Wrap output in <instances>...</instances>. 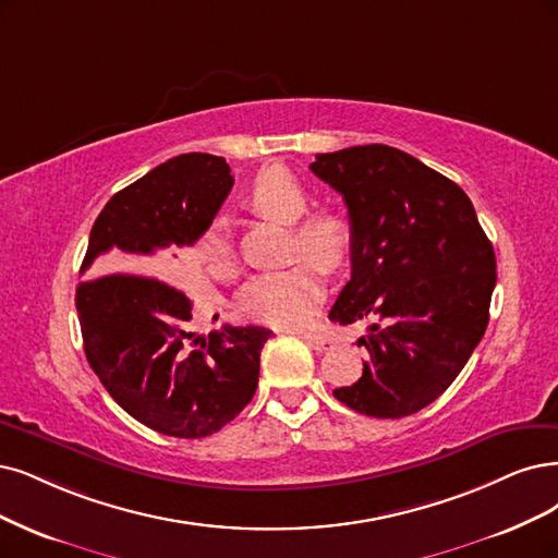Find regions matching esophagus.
Here are the masks:
<instances>
[{
    "instance_id": "obj_1",
    "label": "esophagus",
    "mask_w": 558,
    "mask_h": 558,
    "mask_svg": "<svg viewBox=\"0 0 558 558\" xmlns=\"http://www.w3.org/2000/svg\"><path fill=\"white\" fill-rule=\"evenodd\" d=\"M301 338L311 344L313 349H317V352H326V349H331L333 342L328 336H322V333H301Z\"/></svg>"
}]
</instances>
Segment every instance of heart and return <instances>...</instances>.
Returning a JSON list of instances; mask_svg holds the SVG:
<instances>
[{
	"label": "heart",
	"mask_w": 558,
	"mask_h": 558,
	"mask_svg": "<svg viewBox=\"0 0 558 558\" xmlns=\"http://www.w3.org/2000/svg\"><path fill=\"white\" fill-rule=\"evenodd\" d=\"M247 204L266 218L294 225V255H307L280 271L253 278L241 292V311L257 322L296 328L313 319L326 296V271L344 266L354 245V227L342 211H308L305 183L282 165L264 168L247 189ZM197 262L218 278L236 274V251L230 230L214 222L197 241Z\"/></svg>",
	"instance_id": "1"
}]
</instances>
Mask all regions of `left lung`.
<instances>
[{
    "mask_svg": "<svg viewBox=\"0 0 558 558\" xmlns=\"http://www.w3.org/2000/svg\"><path fill=\"white\" fill-rule=\"evenodd\" d=\"M354 227L352 278L328 319L367 324L363 377L336 388L349 409L411 416L462 373L489 322L497 257L456 181L386 144L317 154Z\"/></svg>",
    "mask_w": 558,
    "mask_h": 558,
    "instance_id": "1",
    "label": "left lung"
}]
</instances>
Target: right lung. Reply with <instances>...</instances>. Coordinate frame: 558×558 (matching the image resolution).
<instances>
[{"label":"right lung","mask_w":558,"mask_h":558,"mask_svg":"<svg viewBox=\"0 0 558 558\" xmlns=\"http://www.w3.org/2000/svg\"><path fill=\"white\" fill-rule=\"evenodd\" d=\"M232 183L220 156L170 158L106 204L82 262L87 280L75 307L87 361L126 414L168 437H209L234 421L255 396L259 352L271 338L262 326H222L199 340L191 299L151 278L158 255L209 230Z\"/></svg>","instance_id":"right-lung-1"}]
</instances>
